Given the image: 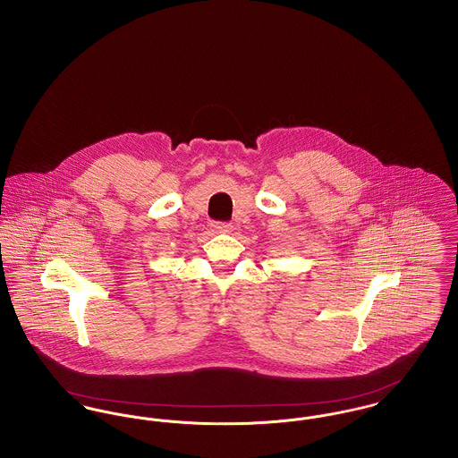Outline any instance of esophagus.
Returning <instances> with one entry per match:
<instances>
[{"label": "esophagus", "mask_w": 458, "mask_h": 458, "mask_svg": "<svg viewBox=\"0 0 458 458\" xmlns=\"http://www.w3.org/2000/svg\"><path fill=\"white\" fill-rule=\"evenodd\" d=\"M212 228H214V232H232V223H226V221H214L211 225Z\"/></svg>", "instance_id": "obj_1"}]
</instances>
